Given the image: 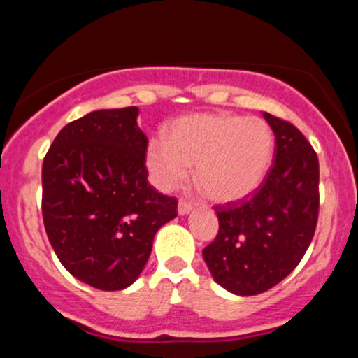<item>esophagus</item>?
I'll return each mask as SVG.
<instances>
[{
	"label": "esophagus",
	"instance_id": "34e87169",
	"mask_svg": "<svg viewBox=\"0 0 358 358\" xmlns=\"http://www.w3.org/2000/svg\"><path fill=\"white\" fill-rule=\"evenodd\" d=\"M193 210V203L188 202V200H180L178 203V213L180 215H187V213H190Z\"/></svg>",
	"mask_w": 358,
	"mask_h": 358
}]
</instances>
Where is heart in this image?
<instances>
[{
  "label": "heart",
  "instance_id": "obj_1",
  "mask_svg": "<svg viewBox=\"0 0 358 358\" xmlns=\"http://www.w3.org/2000/svg\"><path fill=\"white\" fill-rule=\"evenodd\" d=\"M274 138L259 117L192 114L170 122L165 143L150 141L146 166L162 190H171L193 168L195 183L215 202H237L264 180Z\"/></svg>",
  "mask_w": 358,
  "mask_h": 358
}]
</instances>
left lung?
Returning a JSON list of instances; mask_svg holds the SVG:
<instances>
[{
    "instance_id": "8db88e82",
    "label": "left lung",
    "mask_w": 358,
    "mask_h": 358,
    "mask_svg": "<svg viewBox=\"0 0 358 358\" xmlns=\"http://www.w3.org/2000/svg\"><path fill=\"white\" fill-rule=\"evenodd\" d=\"M264 117L276 136L273 165L252 195L215 205L219 232L202 252L213 279L239 296L281 282L305 256L318 222V156L296 126Z\"/></svg>"
}]
</instances>
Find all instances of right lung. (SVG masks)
Returning <instances> with one entry per match:
<instances>
[{
	"label": "right lung",
	"mask_w": 358,
	"mask_h": 358,
	"mask_svg": "<svg viewBox=\"0 0 358 358\" xmlns=\"http://www.w3.org/2000/svg\"><path fill=\"white\" fill-rule=\"evenodd\" d=\"M136 106L69 122L42 166L45 231L62 266L85 285L119 291L136 281L155 234L176 217L175 196L148 183V138Z\"/></svg>",
	"instance_id": "right-lung-1"
}]
</instances>
